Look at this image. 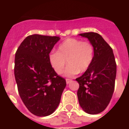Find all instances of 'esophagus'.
<instances>
[{
	"mask_svg": "<svg viewBox=\"0 0 129 129\" xmlns=\"http://www.w3.org/2000/svg\"><path fill=\"white\" fill-rule=\"evenodd\" d=\"M70 82H72V80H70V79H66V82H67V84H69Z\"/></svg>",
	"mask_w": 129,
	"mask_h": 129,
	"instance_id": "1",
	"label": "esophagus"
}]
</instances>
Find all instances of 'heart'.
<instances>
[{
  "mask_svg": "<svg viewBox=\"0 0 129 129\" xmlns=\"http://www.w3.org/2000/svg\"><path fill=\"white\" fill-rule=\"evenodd\" d=\"M95 49L90 42L70 38L64 40L57 49V52H52L49 55V61L54 71L62 74L67 67L64 75L73 77L79 72L87 71L92 63Z\"/></svg>",
  "mask_w": 129,
  "mask_h": 129,
  "instance_id": "b5f03b06",
  "label": "heart"
}]
</instances>
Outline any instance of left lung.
Segmentation results:
<instances>
[{"mask_svg":"<svg viewBox=\"0 0 129 129\" xmlns=\"http://www.w3.org/2000/svg\"><path fill=\"white\" fill-rule=\"evenodd\" d=\"M92 44L95 54L92 63L82 76L77 98L80 106L89 114L103 111L113 96L116 76V63L112 48L100 34L95 32L80 34Z\"/></svg>","mask_w":129,"mask_h":129,"instance_id":"left-lung-1","label":"left lung"}]
</instances>
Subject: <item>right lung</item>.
Listing matches in <instances>:
<instances>
[{"instance_id":"add662e5","label":"right lung","mask_w":129,"mask_h":129,"mask_svg":"<svg viewBox=\"0 0 129 129\" xmlns=\"http://www.w3.org/2000/svg\"><path fill=\"white\" fill-rule=\"evenodd\" d=\"M59 40V37L30 35L16 52L18 91L28 110L37 116H47L56 110L66 86L65 79L54 71L49 61V53Z\"/></svg>"}]
</instances>
